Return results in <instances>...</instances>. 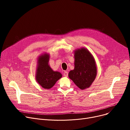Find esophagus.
Segmentation results:
<instances>
[{
  "mask_svg": "<svg viewBox=\"0 0 130 130\" xmlns=\"http://www.w3.org/2000/svg\"><path fill=\"white\" fill-rule=\"evenodd\" d=\"M63 75L65 76V77H67L68 76V72H66V71H65L63 73Z\"/></svg>",
  "mask_w": 130,
  "mask_h": 130,
  "instance_id": "esophagus-1",
  "label": "esophagus"
}]
</instances>
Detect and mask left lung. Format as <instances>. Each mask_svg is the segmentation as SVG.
<instances>
[{"label": "left lung", "instance_id": "left-lung-1", "mask_svg": "<svg viewBox=\"0 0 130 130\" xmlns=\"http://www.w3.org/2000/svg\"><path fill=\"white\" fill-rule=\"evenodd\" d=\"M74 69L69 77L80 90L90 87L97 75V67L92 54L85 48L74 51Z\"/></svg>", "mask_w": 130, "mask_h": 130}]
</instances>
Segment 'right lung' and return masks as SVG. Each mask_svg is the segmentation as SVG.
I'll return each mask as SVG.
<instances>
[{
    "label": "right lung",
    "instance_id": "1",
    "mask_svg": "<svg viewBox=\"0 0 130 130\" xmlns=\"http://www.w3.org/2000/svg\"><path fill=\"white\" fill-rule=\"evenodd\" d=\"M50 54L43 53L38 57L35 77L37 83L45 89L51 88L56 82L61 77V74L54 71L50 67L48 62Z\"/></svg>",
    "mask_w": 130,
    "mask_h": 130
}]
</instances>
